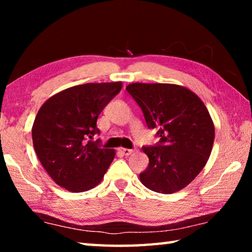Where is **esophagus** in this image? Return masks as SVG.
I'll list each match as a JSON object with an SVG mask.
<instances>
[{"label":"esophagus","instance_id":"obj_1","mask_svg":"<svg viewBox=\"0 0 252 252\" xmlns=\"http://www.w3.org/2000/svg\"><path fill=\"white\" fill-rule=\"evenodd\" d=\"M119 151H120L123 156H130L133 153V150H132V149H126V148H120L119 149Z\"/></svg>","mask_w":252,"mask_h":252}]
</instances>
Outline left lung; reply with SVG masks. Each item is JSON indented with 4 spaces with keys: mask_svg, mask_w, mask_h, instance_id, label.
<instances>
[{
    "mask_svg": "<svg viewBox=\"0 0 252 252\" xmlns=\"http://www.w3.org/2000/svg\"><path fill=\"white\" fill-rule=\"evenodd\" d=\"M126 91L141 108L149 129L160 141L143 147L149 158L140 181L155 192L170 194L186 188L211 155L215 125L202 100L186 87L170 83H131Z\"/></svg>",
    "mask_w": 252,
    "mask_h": 252,
    "instance_id": "left-lung-1",
    "label": "left lung"
}]
</instances>
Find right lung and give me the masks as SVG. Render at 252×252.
I'll list each match as a JSON object with an SVG mask.
<instances>
[{
	"label": "right lung",
	"mask_w": 252,
	"mask_h": 252,
	"mask_svg": "<svg viewBox=\"0 0 252 252\" xmlns=\"http://www.w3.org/2000/svg\"><path fill=\"white\" fill-rule=\"evenodd\" d=\"M121 89L122 82L74 85L42 104L32 126L33 147L60 187L84 192L102 181L116 150L87 139L99 133L97 117Z\"/></svg>",
	"instance_id": "right-lung-1"
}]
</instances>
